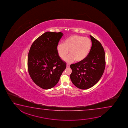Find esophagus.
I'll use <instances>...</instances> for the list:
<instances>
[{
	"mask_svg": "<svg viewBox=\"0 0 128 128\" xmlns=\"http://www.w3.org/2000/svg\"><path fill=\"white\" fill-rule=\"evenodd\" d=\"M70 67V64H67V67L68 68H69Z\"/></svg>",
	"mask_w": 128,
	"mask_h": 128,
	"instance_id": "34e87169",
	"label": "esophagus"
}]
</instances>
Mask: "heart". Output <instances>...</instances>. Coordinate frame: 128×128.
Segmentation results:
<instances>
[{"mask_svg":"<svg viewBox=\"0 0 128 128\" xmlns=\"http://www.w3.org/2000/svg\"><path fill=\"white\" fill-rule=\"evenodd\" d=\"M91 42L90 39L78 35H73L68 38L64 43H60L57 46V50L58 56L64 60H64L70 63L75 60L79 62L86 57L90 50Z\"/></svg>","mask_w":128,"mask_h":128,"instance_id":"1","label":"heart"}]
</instances>
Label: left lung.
<instances>
[{"label":"left lung","instance_id":"1","mask_svg":"<svg viewBox=\"0 0 128 128\" xmlns=\"http://www.w3.org/2000/svg\"><path fill=\"white\" fill-rule=\"evenodd\" d=\"M92 46L86 57L83 60L72 64V82L76 87L86 90L99 81L105 68V54L102 44L90 35Z\"/></svg>","mask_w":128,"mask_h":128}]
</instances>
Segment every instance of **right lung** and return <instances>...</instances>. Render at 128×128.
I'll list each match as a JSON object with an SVG mask.
<instances>
[{
	"instance_id": "right-lung-1",
	"label": "right lung",
	"mask_w": 128,
	"mask_h": 128,
	"mask_svg": "<svg viewBox=\"0 0 128 128\" xmlns=\"http://www.w3.org/2000/svg\"><path fill=\"white\" fill-rule=\"evenodd\" d=\"M63 35L61 32H45L35 40L29 50L28 73L33 82L42 89L54 87L66 68L57 50Z\"/></svg>"
}]
</instances>
